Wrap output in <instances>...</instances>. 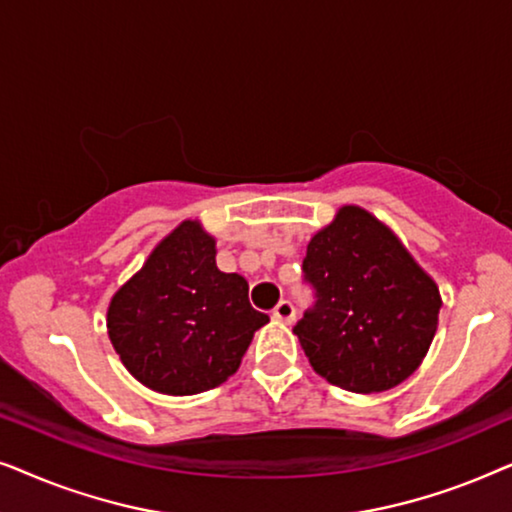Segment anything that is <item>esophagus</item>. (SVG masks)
Returning <instances> with one entry per match:
<instances>
[{"mask_svg":"<svg viewBox=\"0 0 512 512\" xmlns=\"http://www.w3.org/2000/svg\"><path fill=\"white\" fill-rule=\"evenodd\" d=\"M272 317L282 321V324H291V321L296 319V307H293L291 300H279L275 310H272Z\"/></svg>","mask_w":512,"mask_h":512,"instance_id":"1","label":"esophagus"}]
</instances>
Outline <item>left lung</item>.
<instances>
[{
	"label": "left lung",
	"instance_id": "8db88e82",
	"mask_svg": "<svg viewBox=\"0 0 512 512\" xmlns=\"http://www.w3.org/2000/svg\"><path fill=\"white\" fill-rule=\"evenodd\" d=\"M303 272L317 305L293 333L321 377L354 394H377L422 366L443 298L387 223L342 205L312 235Z\"/></svg>",
	"mask_w": 512,
	"mask_h": 512
}]
</instances>
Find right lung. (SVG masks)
Returning <instances> with one entry per match:
<instances>
[{"label":"right lung","mask_w":512,"mask_h":512,"mask_svg":"<svg viewBox=\"0 0 512 512\" xmlns=\"http://www.w3.org/2000/svg\"><path fill=\"white\" fill-rule=\"evenodd\" d=\"M268 321L251 307L247 279L216 268V240L198 219L165 235L107 310L109 340L123 366L167 396L226 382Z\"/></svg>","instance_id":"1"}]
</instances>
